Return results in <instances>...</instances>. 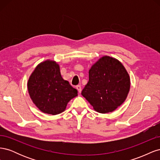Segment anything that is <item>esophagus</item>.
Here are the masks:
<instances>
[{
	"mask_svg": "<svg viewBox=\"0 0 160 160\" xmlns=\"http://www.w3.org/2000/svg\"><path fill=\"white\" fill-rule=\"evenodd\" d=\"M76 89L78 90L79 93H81V85H77L76 86Z\"/></svg>",
	"mask_w": 160,
	"mask_h": 160,
	"instance_id": "obj_1",
	"label": "esophagus"
}]
</instances>
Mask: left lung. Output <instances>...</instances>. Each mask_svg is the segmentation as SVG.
<instances>
[{"mask_svg": "<svg viewBox=\"0 0 160 160\" xmlns=\"http://www.w3.org/2000/svg\"><path fill=\"white\" fill-rule=\"evenodd\" d=\"M129 88V76L122 62L104 56L89 69V81L81 95L96 111L107 113L124 102Z\"/></svg>", "mask_w": 160, "mask_h": 160, "instance_id": "obj_1", "label": "left lung"}]
</instances>
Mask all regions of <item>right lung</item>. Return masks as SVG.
<instances>
[{"instance_id":"right-lung-1","label":"right lung","mask_w":160,"mask_h":160,"mask_svg":"<svg viewBox=\"0 0 160 160\" xmlns=\"http://www.w3.org/2000/svg\"><path fill=\"white\" fill-rule=\"evenodd\" d=\"M27 87L34 104L48 114L62 113L69 101L77 96V90L62 78L59 65L51 60L43 61L36 67Z\"/></svg>"}]
</instances>
